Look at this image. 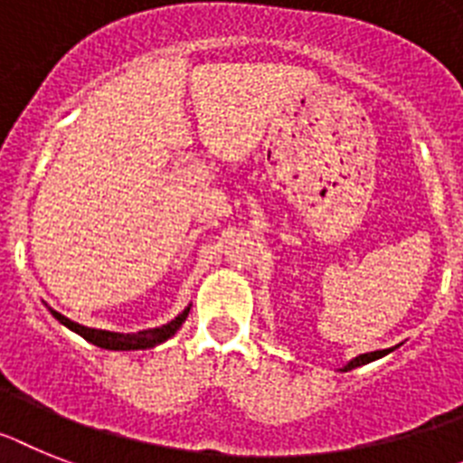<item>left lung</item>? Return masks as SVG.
<instances>
[{
    "instance_id": "1",
    "label": "left lung",
    "mask_w": 463,
    "mask_h": 463,
    "mask_svg": "<svg viewBox=\"0 0 463 463\" xmlns=\"http://www.w3.org/2000/svg\"><path fill=\"white\" fill-rule=\"evenodd\" d=\"M386 353H391V351H374V353H363V355L353 357V360H351V363H348V364H344V367H341V372L355 370V367H360V364L374 363V360H379V357H383V355H386Z\"/></svg>"
}]
</instances>
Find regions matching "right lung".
<instances>
[{"mask_svg":"<svg viewBox=\"0 0 463 463\" xmlns=\"http://www.w3.org/2000/svg\"><path fill=\"white\" fill-rule=\"evenodd\" d=\"M190 313V306L184 310V313H178L172 322H166L162 327L155 329H143V332L136 334H119V332H106V329H91L84 327V325H77V322L68 320L65 316L52 310V316L56 317L61 325H65L68 329H72L75 334L84 336L89 344L99 345V348H108V351H146V348H153V345L162 344V341L172 339L174 334L181 329V325L185 322Z\"/></svg>","mask_w":463,"mask_h":463,"instance_id":"1","label":"right lung"}]
</instances>
